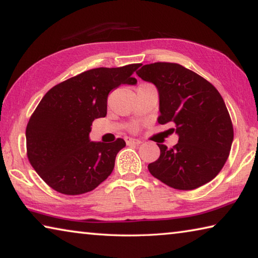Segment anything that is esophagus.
Here are the masks:
<instances>
[{
  "instance_id": "1",
  "label": "esophagus",
  "mask_w": 258,
  "mask_h": 258,
  "mask_svg": "<svg viewBox=\"0 0 258 258\" xmlns=\"http://www.w3.org/2000/svg\"><path fill=\"white\" fill-rule=\"evenodd\" d=\"M125 141H126V143H127V145H133V146H139V145H141V143H142L141 140L133 139V138H126Z\"/></svg>"
}]
</instances>
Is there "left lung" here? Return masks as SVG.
Here are the masks:
<instances>
[{
  "label": "left lung",
  "instance_id": "1",
  "mask_svg": "<svg viewBox=\"0 0 258 258\" xmlns=\"http://www.w3.org/2000/svg\"><path fill=\"white\" fill-rule=\"evenodd\" d=\"M138 76L159 93L158 123L175 124L178 142L158 145L160 156L148 165L152 176L177 190H194L212 181L228 159L233 126L223 98L204 77L178 63L145 64Z\"/></svg>",
  "mask_w": 258,
  "mask_h": 258
}]
</instances>
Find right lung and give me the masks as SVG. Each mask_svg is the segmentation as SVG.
<instances>
[{"instance_id": "right-lung-1", "label": "right lung", "mask_w": 258, "mask_h": 258, "mask_svg": "<svg viewBox=\"0 0 258 258\" xmlns=\"http://www.w3.org/2000/svg\"><path fill=\"white\" fill-rule=\"evenodd\" d=\"M140 66L90 69L43 97L26 127V145L30 165L52 189L68 196L86 194L110 175L126 143L123 139L90 141L91 125L106 117L110 91L137 84L132 74Z\"/></svg>"}]
</instances>
